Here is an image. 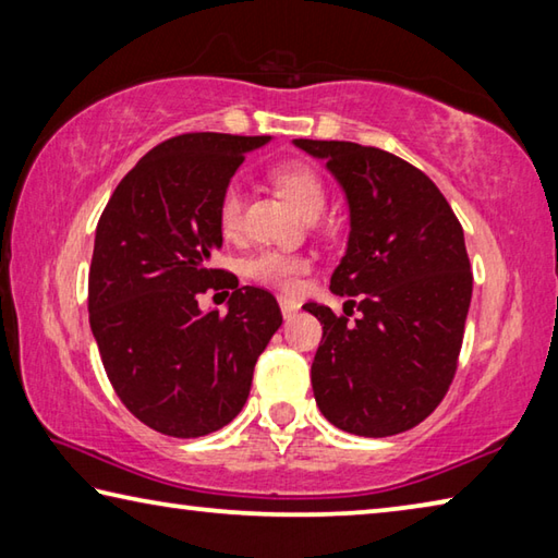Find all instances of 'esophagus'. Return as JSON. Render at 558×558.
<instances>
[{"label": "esophagus", "mask_w": 558, "mask_h": 558, "mask_svg": "<svg viewBox=\"0 0 558 558\" xmlns=\"http://www.w3.org/2000/svg\"><path fill=\"white\" fill-rule=\"evenodd\" d=\"M279 308H281V316L291 318L301 308V304L296 299H289V296H279Z\"/></svg>", "instance_id": "obj_1"}]
</instances>
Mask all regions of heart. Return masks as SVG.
<instances>
[{
  "label": "heart",
  "instance_id": "obj_1",
  "mask_svg": "<svg viewBox=\"0 0 558 558\" xmlns=\"http://www.w3.org/2000/svg\"><path fill=\"white\" fill-rule=\"evenodd\" d=\"M274 183L284 191L287 198L296 205V208L306 215V218H316V215L326 208L328 193L326 183L314 166L306 161H287L279 163L271 171ZM242 213H244V193L238 181H230L220 191L218 198V228L225 238H234L242 230ZM244 277L257 281V284L291 291L299 279L304 277L308 269V259L301 254L281 252V250H259L257 254L244 262Z\"/></svg>",
  "mask_w": 558,
  "mask_h": 558
}]
</instances>
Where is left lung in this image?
<instances>
[{
	"mask_svg": "<svg viewBox=\"0 0 558 558\" xmlns=\"http://www.w3.org/2000/svg\"><path fill=\"white\" fill-rule=\"evenodd\" d=\"M294 144L326 159L350 203L348 252L330 289L355 299L340 316L304 306L324 326L311 365L316 404L348 434L409 432L441 404L458 369L473 294L463 228L436 183L395 154L355 142Z\"/></svg>",
	"mask_w": 558,
	"mask_h": 558,
	"instance_id": "left-lung-1",
	"label": "left lung"
}]
</instances>
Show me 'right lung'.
<instances>
[{"label":"right lung","instance_id":"1","mask_svg":"<svg viewBox=\"0 0 558 558\" xmlns=\"http://www.w3.org/2000/svg\"><path fill=\"white\" fill-rule=\"evenodd\" d=\"M269 136L189 132L142 156L97 220L87 311L105 373L154 432L198 438L230 424L250 397L257 357L281 326L277 299L213 269L218 198L244 154ZM232 288L229 311L197 308ZM229 293V292H226Z\"/></svg>","mask_w":558,"mask_h":558}]
</instances>
